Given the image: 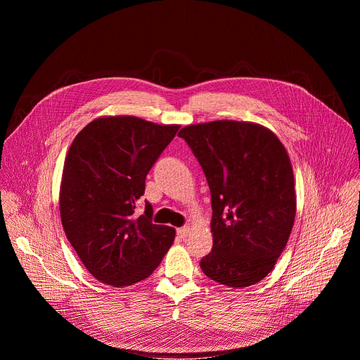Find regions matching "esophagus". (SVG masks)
<instances>
[{
    "mask_svg": "<svg viewBox=\"0 0 360 360\" xmlns=\"http://www.w3.org/2000/svg\"><path fill=\"white\" fill-rule=\"evenodd\" d=\"M176 233H178L179 238H186V236L191 233V228H189V226H182V228H179V229L176 231Z\"/></svg>",
    "mask_w": 360,
    "mask_h": 360,
    "instance_id": "obj_1",
    "label": "esophagus"
}]
</instances>
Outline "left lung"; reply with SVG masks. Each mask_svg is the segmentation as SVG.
Segmentation results:
<instances>
[{"mask_svg": "<svg viewBox=\"0 0 360 360\" xmlns=\"http://www.w3.org/2000/svg\"><path fill=\"white\" fill-rule=\"evenodd\" d=\"M184 138L212 198V252L202 272L229 288L262 281L275 266L296 215L293 169L279 138L246 121L188 125Z\"/></svg>", "mask_w": 360, "mask_h": 360, "instance_id": "1", "label": "left lung"}]
</instances>
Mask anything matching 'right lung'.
I'll return each instance as SVG.
<instances>
[{
	"instance_id": "add662e5",
	"label": "right lung",
	"mask_w": 360,
	"mask_h": 360,
	"mask_svg": "<svg viewBox=\"0 0 360 360\" xmlns=\"http://www.w3.org/2000/svg\"><path fill=\"white\" fill-rule=\"evenodd\" d=\"M181 125L132 115L99 117L74 138L60 186L67 239L86 271L114 288L134 285L158 268L175 229L152 224V207L135 215L145 178Z\"/></svg>"
}]
</instances>
